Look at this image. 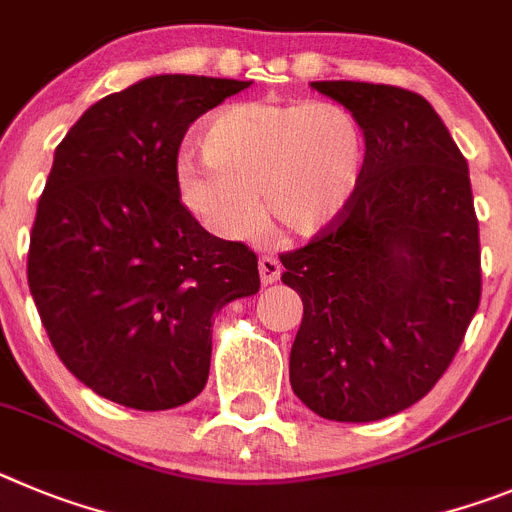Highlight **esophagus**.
Instances as JSON below:
<instances>
[{
  "instance_id": "obj_1",
  "label": "esophagus",
  "mask_w": 512,
  "mask_h": 512,
  "mask_svg": "<svg viewBox=\"0 0 512 512\" xmlns=\"http://www.w3.org/2000/svg\"><path fill=\"white\" fill-rule=\"evenodd\" d=\"M257 267H260L262 285L275 283V280H280V273H283V265H280L278 257L273 255H262L260 262H257Z\"/></svg>"
}]
</instances>
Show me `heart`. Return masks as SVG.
I'll return each instance as SVG.
<instances>
[{"instance_id": "b5f03b06", "label": "heart", "mask_w": 512, "mask_h": 512, "mask_svg": "<svg viewBox=\"0 0 512 512\" xmlns=\"http://www.w3.org/2000/svg\"><path fill=\"white\" fill-rule=\"evenodd\" d=\"M201 153L176 163L181 199L227 239L267 222L290 234L326 227L357 191L367 160L362 124L334 101H245L216 112Z\"/></svg>"}]
</instances>
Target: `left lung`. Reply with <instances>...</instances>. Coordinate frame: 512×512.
Here are the masks:
<instances>
[{
    "label": "left lung",
    "instance_id": "obj_1",
    "mask_svg": "<svg viewBox=\"0 0 512 512\" xmlns=\"http://www.w3.org/2000/svg\"><path fill=\"white\" fill-rule=\"evenodd\" d=\"M362 124L365 173L311 242L283 252L303 301L290 388L329 421L405 411L451 365L482 296L480 224L464 155L408 89L313 81Z\"/></svg>",
    "mask_w": 512,
    "mask_h": 512
}]
</instances>
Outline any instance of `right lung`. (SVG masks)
Instances as JSON below:
<instances>
[{"label": "right lung", "instance_id": "add662e5", "mask_svg": "<svg viewBox=\"0 0 512 512\" xmlns=\"http://www.w3.org/2000/svg\"><path fill=\"white\" fill-rule=\"evenodd\" d=\"M250 81L150 76L55 147L27 283L63 365L101 398L168 411L204 390L211 321L260 290L257 255L206 232L176 181L183 135Z\"/></svg>", "mask_w": 512, "mask_h": 512}]
</instances>
